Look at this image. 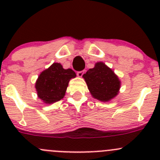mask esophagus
<instances>
[{"label":"esophagus","mask_w":160,"mask_h":160,"mask_svg":"<svg viewBox=\"0 0 160 160\" xmlns=\"http://www.w3.org/2000/svg\"><path fill=\"white\" fill-rule=\"evenodd\" d=\"M83 73H84V71H79V72H77V76H78L79 77H82V76L83 75Z\"/></svg>","instance_id":"34e87169"}]
</instances>
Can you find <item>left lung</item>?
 I'll return each mask as SVG.
<instances>
[{"label": "left lung", "mask_w": 160, "mask_h": 160, "mask_svg": "<svg viewBox=\"0 0 160 160\" xmlns=\"http://www.w3.org/2000/svg\"><path fill=\"white\" fill-rule=\"evenodd\" d=\"M92 97L98 101L108 102L119 93L121 80L114 71L103 62L95 63L94 67L83 75Z\"/></svg>", "instance_id": "left-lung-1"}]
</instances>
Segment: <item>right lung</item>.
<instances>
[{
  "mask_svg": "<svg viewBox=\"0 0 160 160\" xmlns=\"http://www.w3.org/2000/svg\"><path fill=\"white\" fill-rule=\"evenodd\" d=\"M76 76L72 70H65L60 63L54 62L37 79L35 86L38 98L49 104L60 101L65 96L70 80Z\"/></svg>",
  "mask_w": 160,
  "mask_h": 160,
  "instance_id": "add662e5",
  "label": "right lung"
}]
</instances>
